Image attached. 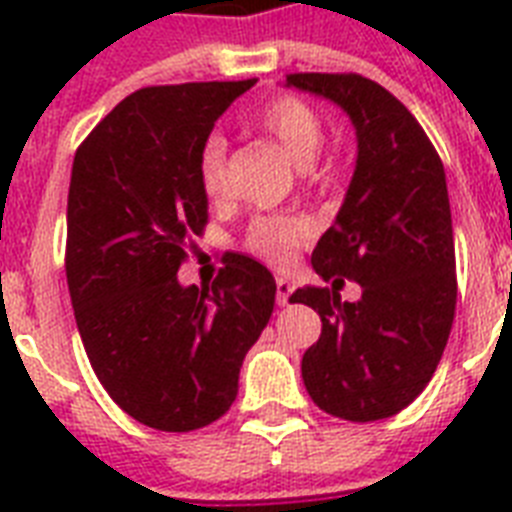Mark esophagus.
<instances>
[{
	"label": "esophagus",
	"instance_id": "obj_1",
	"mask_svg": "<svg viewBox=\"0 0 512 512\" xmlns=\"http://www.w3.org/2000/svg\"><path fill=\"white\" fill-rule=\"evenodd\" d=\"M292 292H295V281L289 276H276V300H279V305H287Z\"/></svg>",
	"mask_w": 512,
	"mask_h": 512
}]
</instances>
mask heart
I'll list each match as a JSON object with an SVG mask.
<instances>
[{
  "mask_svg": "<svg viewBox=\"0 0 512 512\" xmlns=\"http://www.w3.org/2000/svg\"><path fill=\"white\" fill-rule=\"evenodd\" d=\"M252 122L297 164L311 167L324 146V119L313 106L297 98H276L257 108ZM225 154L228 143L223 135H209L199 154V183L209 199L225 191ZM305 239V225L284 217H260L249 225L247 247L268 263H287L295 247Z\"/></svg>",
  "mask_w": 512,
  "mask_h": 512,
  "instance_id": "1",
  "label": "heart"
}]
</instances>
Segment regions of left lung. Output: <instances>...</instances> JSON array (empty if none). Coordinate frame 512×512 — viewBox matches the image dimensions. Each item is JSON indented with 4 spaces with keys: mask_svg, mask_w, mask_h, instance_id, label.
<instances>
[{
    "mask_svg": "<svg viewBox=\"0 0 512 512\" xmlns=\"http://www.w3.org/2000/svg\"><path fill=\"white\" fill-rule=\"evenodd\" d=\"M284 87L345 111L356 130V167L335 223L311 255L321 279L356 281L342 303L332 287H303L292 303L321 316L305 350L313 404L350 422L393 417L420 396L452 332V209L444 164L409 108L358 74H289Z\"/></svg>",
    "mask_w": 512,
    "mask_h": 512,
    "instance_id": "1",
    "label": "left lung"
}]
</instances>
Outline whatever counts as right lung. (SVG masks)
<instances>
[{"mask_svg": "<svg viewBox=\"0 0 512 512\" xmlns=\"http://www.w3.org/2000/svg\"><path fill=\"white\" fill-rule=\"evenodd\" d=\"M249 87L255 79L132 92L74 156L66 279L76 327L108 396L148 428L188 433L220 420L273 313L271 271L239 252L212 287L177 279L207 223L201 146Z\"/></svg>", "mask_w": 512, "mask_h": 512, "instance_id": "add662e5", "label": "right lung"}]
</instances>
